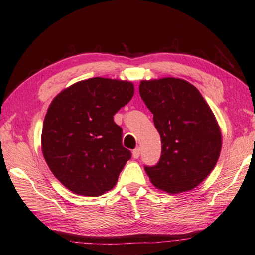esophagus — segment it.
<instances>
[{"instance_id":"esophagus-1","label":"esophagus","mask_w":255,"mask_h":255,"mask_svg":"<svg viewBox=\"0 0 255 255\" xmlns=\"http://www.w3.org/2000/svg\"><path fill=\"white\" fill-rule=\"evenodd\" d=\"M140 155V147H136L134 151H132V156L135 157V159H138Z\"/></svg>"}]
</instances>
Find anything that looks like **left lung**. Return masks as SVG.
Here are the masks:
<instances>
[{
    "mask_svg": "<svg viewBox=\"0 0 255 255\" xmlns=\"http://www.w3.org/2000/svg\"><path fill=\"white\" fill-rule=\"evenodd\" d=\"M139 94L162 145L159 162L145 165L152 184L170 194L195 188L211 173L221 151L212 110L195 86L173 77L142 80Z\"/></svg>",
    "mask_w": 255,
    "mask_h": 255,
    "instance_id": "8db88e82",
    "label": "left lung"
}]
</instances>
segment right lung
I'll list each match as a JSON object with an SVG mask.
<instances>
[{
  "label": "right lung",
  "instance_id": "1",
  "mask_svg": "<svg viewBox=\"0 0 255 255\" xmlns=\"http://www.w3.org/2000/svg\"><path fill=\"white\" fill-rule=\"evenodd\" d=\"M134 85L94 77L52 101L44 119L42 151L48 168L72 193L100 196L117 184L131 157L113 116L131 100Z\"/></svg>",
  "mask_w": 255,
  "mask_h": 255
}]
</instances>
